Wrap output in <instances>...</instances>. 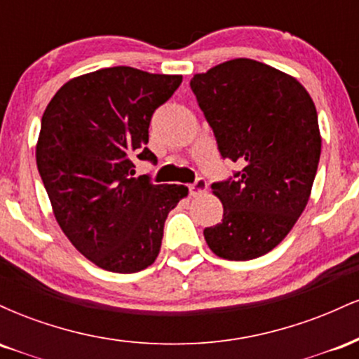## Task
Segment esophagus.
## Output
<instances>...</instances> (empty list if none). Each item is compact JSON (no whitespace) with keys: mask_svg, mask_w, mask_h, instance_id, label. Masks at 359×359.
<instances>
[{"mask_svg":"<svg viewBox=\"0 0 359 359\" xmlns=\"http://www.w3.org/2000/svg\"><path fill=\"white\" fill-rule=\"evenodd\" d=\"M205 189H208V180H205L204 177H197L196 182L189 185V192H191V196H199V194L205 192Z\"/></svg>","mask_w":359,"mask_h":359,"instance_id":"1","label":"esophagus"}]
</instances>
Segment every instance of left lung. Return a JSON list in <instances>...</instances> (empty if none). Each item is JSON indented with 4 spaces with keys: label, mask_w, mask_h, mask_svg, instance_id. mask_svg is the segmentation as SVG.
Returning a JSON list of instances; mask_svg holds the SVG:
<instances>
[{
    "label": "left lung",
    "mask_w": 359,
    "mask_h": 359,
    "mask_svg": "<svg viewBox=\"0 0 359 359\" xmlns=\"http://www.w3.org/2000/svg\"><path fill=\"white\" fill-rule=\"evenodd\" d=\"M222 158L240 172L211 185L222 221L204 229L217 257L246 262L269 253L306 209L320 156L314 101L297 79L234 59L191 79Z\"/></svg>",
    "instance_id": "left-lung-1"
}]
</instances>
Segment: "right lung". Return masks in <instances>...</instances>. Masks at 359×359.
<instances>
[{
    "mask_svg": "<svg viewBox=\"0 0 359 359\" xmlns=\"http://www.w3.org/2000/svg\"><path fill=\"white\" fill-rule=\"evenodd\" d=\"M182 76L108 67L65 82L42 116L36 167L62 231L94 265L135 273L158 257L168 212L184 185L133 177L155 109Z\"/></svg>",
    "mask_w": 359,
    "mask_h": 359,
    "instance_id": "1",
    "label": "right lung"
}]
</instances>
